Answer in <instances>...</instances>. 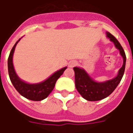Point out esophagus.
Segmentation results:
<instances>
[{
  "mask_svg": "<svg viewBox=\"0 0 133 133\" xmlns=\"http://www.w3.org/2000/svg\"><path fill=\"white\" fill-rule=\"evenodd\" d=\"M77 63L75 61H70V62L69 63V67L70 68H73V67H75V65H77Z\"/></svg>",
  "mask_w": 133,
  "mask_h": 133,
  "instance_id": "obj_1",
  "label": "esophagus"
}]
</instances>
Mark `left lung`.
<instances>
[{
    "label": "left lung",
    "instance_id": "left-lung-1",
    "mask_svg": "<svg viewBox=\"0 0 133 133\" xmlns=\"http://www.w3.org/2000/svg\"><path fill=\"white\" fill-rule=\"evenodd\" d=\"M106 34L108 38H109L110 41L115 44L116 48L119 50L120 54L124 60L123 65L119 69L117 77L104 82L94 81L83 69L75 67L73 69L75 71L76 88L82 97L88 101H99L108 97L117 87L124 74L126 61L125 52L119 42L113 35L110 32H106Z\"/></svg>",
    "mask_w": 133,
    "mask_h": 133
}]
</instances>
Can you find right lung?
I'll list each match as a JSON object with an SVG mask.
<instances>
[{"instance_id": "add662e5", "label": "right lung", "mask_w": 133, "mask_h": 133, "mask_svg": "<svg viewBox=\"0 0 133 133\" xmlns=\"http://www.w3.org/2000/svg\"><path fill=\"white\" fill-rule=\"evenodd\" d=\"M20 40L21 38H19V40L14 45L8 58L7 64H8V72H9V79L11 80V82L13 84L14 87L15 88L16 90L23 97H25L26 99H30L32 101H41L43 99L47 98L48 95H50L55 86V83L57 79L63 75V73L67 67H65L63 68H61L59 70L56 71V72H54L53 75H51L45 81L41 82V83L30 84V83L22 81L16 73L14 68L13 61H12L14 50Z\"/></svg>"}]
</instances>
